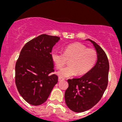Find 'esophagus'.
I'll return each mask as SVG.
<instances>
[{
	"mask_svg": "<svg viewBox=\"0 0 122 122\" xmlns=\"http://www.w3.org/2000/svg\"><path fill=\"white\" fill-rule=\"evenodd\" d=\"M64 79H62V78L61 77H58V81H62V80H64Z\"/></svg>",
	"mask_w": 122,
	"mask_h": 122,
	"instance_id": "1",
	"label": "esophagus"
}]
</instances>
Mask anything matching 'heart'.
Listing matches in <instances>:
<instances>
[{"label": "heart", "mask_w": 122, "mask_h": 122, "mask_svg": "<svg viewBox=\"0 0 122 122\" xmlns=\"http://www.w3.org/2000/svg\"><path fill=\"white\" fill-rule=\"evenodd\" d=\"M51 58L57 69L62 68L69 60L68 66L58 71V75L62 78L75 75H84L93 68L97 60V53L93 49H88L79 42H75L65 47L64 53L53 50Z\"/></svg>", "instance_id": "1"}]
</instances>
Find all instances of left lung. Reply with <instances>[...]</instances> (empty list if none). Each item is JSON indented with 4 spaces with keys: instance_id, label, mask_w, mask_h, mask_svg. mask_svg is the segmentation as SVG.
<instances>
[{
    "instance_id": "left-lung-1",
    "label": "left lung",
    "mask_w": 122,
    "mask_h": 122,
    "mask_svg": "<svg viewBox=\"0 0 122 122\" xmlns=\"http://www.w3.org/2000/svg\"><path fill=\"white\" fill-rule=\"evenodd\" d=\"M94 46L97 60L93 68L77 79H68L69 86L65 92L66 104L76 112H82L100 101L108 85L110 69L106 53L93 41L86 40Z\"/></svg>"
}]
</instances>
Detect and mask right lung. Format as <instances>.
I'll list each match as a JSON object with an SVG mask.
<instances>
[{
  "mask_svg": "<svg viewBox=\"0 0 122 122\" xmlns=\"http://www.w3.org/2000/svg\"><path fill=\"white\" fill-rule=\"evenodd\" d=\"M56 36L42 34L25 45L15 65V84L19 94L29 104L38 106L46 101L58 82L51 58Z\"/></svg>",
  "mask_w": 122,
  "mask_h": 122,
  "instance_id": "1",
  "label": "right lung"
}]
</instances>
